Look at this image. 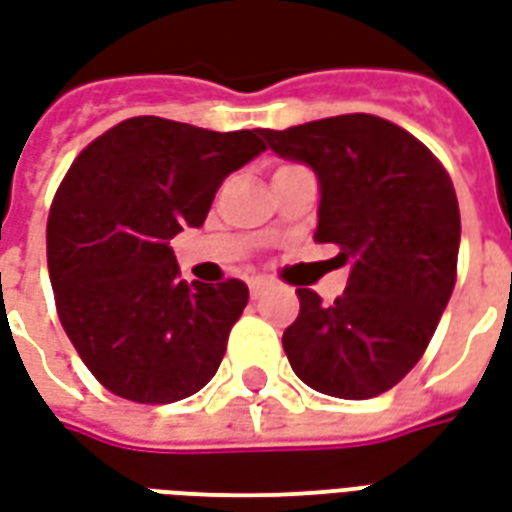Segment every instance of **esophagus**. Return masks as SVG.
Instances as JSON below:
<instances>
[{
	"mask_svg": "<svg viewBox=\"0 0 512 512\" xmlns=\"http://www.w3.org/2000/svg\"><path fill=\"white\" fill-rule=\"evenodd\" d=\"M248 289H251V297L256 300V297H261V294H264V289H267V281H264V278H251Z\"/></svg>",
	"mask_w": 512,
	"mask_h": 512,
	"instance_id": "34e87169",
	"label": "esophagus"
}]
</instances>
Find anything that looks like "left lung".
<instances>
[{
    "label": "left lung",
    "mask_w": 512,
    "mask_h": 512,
    "mask_svg": "<svg viewBox=\"0 0 512 512\" xmlns=\"http://www.w3.org/2000/svg\"><path fill=\"white\" fill-rule=\"evenodd\" d=\"M267 147L319 179L316 242H335L349 283L335 302L297 289L283 333L292 371L316 393L363 401L423 357L455 286L461 212L431 149L374 114L261 130Z\"/></svg>",
    "instance_id": "1"
}]
</instances>
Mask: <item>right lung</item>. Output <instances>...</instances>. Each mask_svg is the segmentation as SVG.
<instances>
[{"instance_id":"1","label":"right lung","mask_w":512,"mask_h":512,"mask_svg":"<svg viewBox=\"0 0 512 512\" xmlns=\"http://www.w3.org/2000/svg\"><path fill=\"white\" fill-rule=\"evenodd\" d=\"M259 136L133 117L62 179L46 234L59 322L119 398L174 404L218 371L248 286L182 281L169 242L199 229L220 182L267 149Z\"/></svg>"}]
</instances>
